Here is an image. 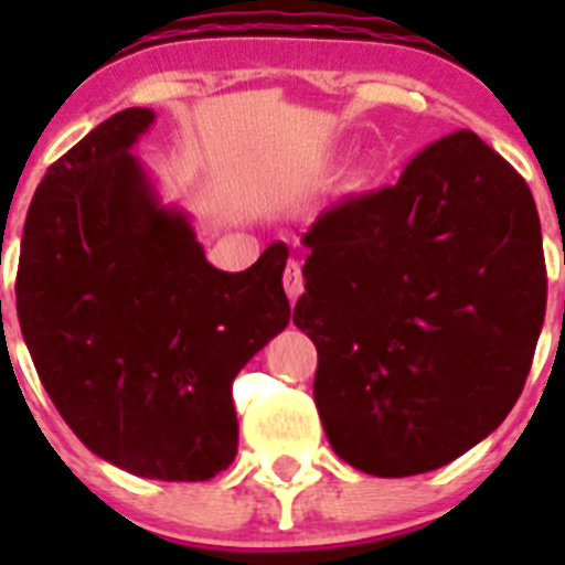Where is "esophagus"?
<instances>
[{"label":"esophagus","instance_id":"1","mask_svg":"<svg viewBox=\"0 0 565 565\" xmlns=\"http://www.w3.org/2000/svg\"><path fill=\"white\" fill-rule=\"evenodd\" d=\"M282 282H286L288 299H291V302H297V299L302 297V291H306V279H302V266H299L297 259H288L286 274H282Z\"/></svg>","mask_w":565,"mask_h":565}]
</instances>
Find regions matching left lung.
<instances>
[{
    "mask_svg": "<svg viewBox=\"0 0 565 565\" xmlns=\"http://www.w3.org/2000/svg\"><path fill=\"white\" fill-rule=\"evenodd\" d=\"M294 326L319 353L313 402L333 452L367 476L456 461L515 407L546 313L526 181L469 129L348 198L302 237Z\"/></svg>",
    "mask_w": 565,
    "mask_h": 565,
    "instance_id": "left-lung-1",
    "label": "left lung"
}]
</instances>
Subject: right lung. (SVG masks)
<instances>
[{
    "mask_svg": "<svg viewBox=\"0 0 565 565\" xmlns=\"http://www.w3.org/2000/svg\"><path fill=\"white\" fill-rule=\"evenodd\" d=\"M152 124L121 109L47 169L24 221L19 326L87 450L132 476L209 481L237 456L234 376L291 319L288 248L214 268L129 152Z\"/></svg>",
    "mask_w": 565,
    "mask_h": 565,
    "instance_id": "obj_1",
    "label": "right lung"
}]
</instances>
